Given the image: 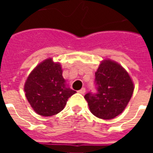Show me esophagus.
<instances>
[{"label":"esophagus","mask_w":153,"mask_h":153,"mask_svg":"<svg viewBox=\"0 0 153 153\" xmlns=\"http://www.w3.org/2000/svg\"><path fill=\"white\" fill-rule=\"evenodd\" d=\"M78 92H79V93H81V94H84V93H86V89H85L84 88H81L80 90H79Z\"/></svg>","instance_id":"esophagus-1"}]
</instances>
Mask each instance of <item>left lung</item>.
Listing matches in <instances>:
<instances>
[{"mask_svg":"<svg viewBox=\"0 0 153 153\" xmlns=\"http://www.w3.org/2000/svg\"><path fill=\"white\" fill-rule=\"evenodd\" d=\"M97 93L84 96L93 115L111 120L125 110L134 92V84L127 71L119 64L103 60L95 73Z\"/></svg>","mask_w":153,"mask_h":153,"instance_id":"1","label":"left lung"}]
</instances>
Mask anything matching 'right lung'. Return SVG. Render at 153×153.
Segmentation results:
<instances>
[{
  "mask_svg": "<svg viewBox=\"0 0 153 153\" xmlns=\"http://www.w3.org/2000/svg\"><path fill=\"white\" fill-rule=\"evenodd\" d=\"M59 63L47 59L28 75L25 85V96L38 115L51 116L60 112L75 91L65 86Z\"/></svg>",
  "mask_w": 153,
  "mask_h": 153,
  "instance_id": "1",
  "label": "right lung"
}]
</instances>
